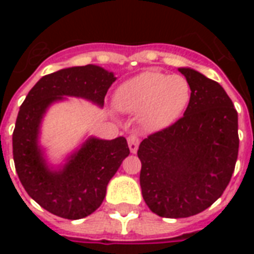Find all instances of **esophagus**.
Masks as SVG:
<instances>
[{
    "instance_id": "obj_1",
    "label": "esophagus",
    "mask_w": 254,
    "mask_h": 254,
    "mask_svg": "<svg viewBox=\"0 0 254 254\" xmlns=\"http://www.w3.org/2000/svg\"><path fill=\"white\" fill-rule=\"evenodd\" d=\"M138 144H140V138H138L137 134H130L127 137V145H129V149L132 154H136L138 149Z\"/></svg>"
}]
</instances>
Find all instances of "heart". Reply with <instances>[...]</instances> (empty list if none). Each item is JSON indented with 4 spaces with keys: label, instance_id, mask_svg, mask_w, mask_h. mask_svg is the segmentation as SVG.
<instances>
[{
    "label": "heart",
    "instance_id": "b5f03b06",
    "mask_svg": "<svg viewBox=\"0 0 254 254\" xmlns=\"http://www.w3.org/2000/svg\"><path fill=\"white\" fill-rule=\"evenodd\" d=\"M190 100V85L181 74L144 72L117 89L114 103L118 110L140 114L144 129L158 130L176 122Z\"/></svg>",
    "mask_w": 254,
    "mask_h": 254
}]
</instances>
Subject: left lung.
I'll return each instance as SVG.
<instances>
[{
	"mask_svg": "<svg viewBox=\"0 0 254 254\" xmlns=\"http://www.w3.org/2000/svg\"><path fill=\"white\" fill-rule=\"evenodd\" d=\"M190 100L173 125L138 147L140 185L148 208L162 218H188L223 194L238 158V113L222 85L180 67Z\"/></svg>",
	"mask_w": 254,
	"mask_h": 254,
	"instance_id": "1",
	"label": "left lung"
}]
</instances>
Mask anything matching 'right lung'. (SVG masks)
<instances>
[{"label":"right lung","instance_id":"1","mask_svg":"<svg viewBox=\"0 0 254 254\" xmlns=\"http://www.w3.org/2000/svg\"><path fill=\"white\" fill-rule=\"evenodd\" d=\"M114 81L113 73L96 65L66 67L43 76L20 106L12 136L17 176L30 197L60 218H85L100 207L107 184L129 155V147L125 137H91L64 169L52 171L38 147L42 117L53 102L64 99V95L103 106Z\"/></svg>","mask_w":254,"mask_h":254}]
</instances>
